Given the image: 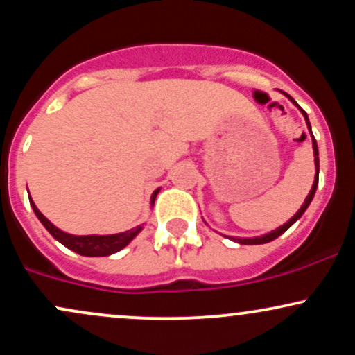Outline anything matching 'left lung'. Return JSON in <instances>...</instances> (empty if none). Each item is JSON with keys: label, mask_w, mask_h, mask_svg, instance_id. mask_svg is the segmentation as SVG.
Segmentation results:
<instances>
[{"label": "left lung", "mask_w": 355, "mask_h": 355, "mask_svg": "<svg viewBox=\"0 0 355 355\" xmlns=\"http://www.w3.org/2000/svg\"><path fill=\"white\" fill-rule=\"evenodd\" d=\"M280 93H284V92H280ZM284 95L287 96V98L291 100L292 103H294L295 107L300 110V113H302L304 118H305V123H307L309 133H311V138H312V148H313V164H315V177H313L312 189H311V191H309V195H307V197H305V200H304V203H302V207H300V209L297 210V214L294 215V217L287 220V223H284V225L277 227L275 230H272V232H267V234L260 235V237H248V239H240V237H229L230 240H234V242H237V243H242V245H260V243H267V242H272V240H275L277 237H280V235H282L285 230H288V229H291V227L294 225V223L297 222V220H299L300 217H302V215H304V211L309 209V205H311V202H312L313 195H315L317 185H319V146H317V141H315V138H313V133H312V126H311V121H309V116H307V113H305L304 110L300 108L299 105H297V101H295L294 98H292L291 95H287V93H284ZM225 237H227V235H225Z\"/></svg>", "instance_id": "obj_1"}]
</instances>
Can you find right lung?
<instances>
[{
  "mask_svg": "<svg viewBox=\"0 0 355 355\" xmlns=\"http://www.w3.org/2000/svg\"><path fill=\"white\" fill-rule=\"evenodd\" d=\"M158 191H160V189L155 190L152 193V197H150V207L155 205V198H157ZM28 197H30L31 209H33L35 215L38 217L40 222L43 223L44 229L50 232V234L56 240H58L61 245L70 248V250L76 252V254H80V255H85V257L113 255V254H116V252L123 250V248L128 245V243L132 242V240L135 239L141 230H144V225H137L126 232H120V234H112V235H73V234H68V232H63L56 225H53L50 220L44 217L42 211L38 210V207L35 205L31 195H28Z\"/></svg>",
  "mask_w": 355,
  "mask_h": 355,
  "instance_id": "obj_1",
  "label": "right lung"
}]
</instances>
